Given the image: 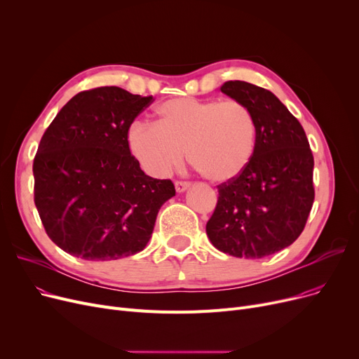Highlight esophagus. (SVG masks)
<instances>
[{
    "label": "esophagus",
    "instance_id": "esophagus-1",
    "mask_svg": "<svg viewBox=\"0 0 359 359\" xmlns=\"http://www.w3.org/2000/svg\"><path fill=\"white\" fill-rule=\"evenodd\" d=\"M175 186H176V191L179 192V194H182V192H184L187 187L191 186V182H183V180H176V183H175Z\"/></svg>",
    "mask_w": 359,
    "mask_h": 359
}]
</instances>
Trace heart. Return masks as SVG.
<instances>
[{
  "instance_id": "obj_1",
  "label": "heart",
  "mask_w": 359,
  "mask_h": 359,
  "mask_svg": "<svg viewBox=\"0 0 359 359\" xmlns=\"http://www.w3.org/2000/svg\"><path fill=\"white\" fill-rule=\"evenodd\" d=\"M158 122H134L128 145L145 172L167 176L187 158L212 183L238 177L250 164L257 138L252 110L238 100L176 97L157 107Z\"/></svg>"
}]
</instances>
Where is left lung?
Segmentation results:
<instances>
[{"label":"left lung","instance_id":"obj_1","mask_svg":"<svg viewBox=\"0 0 359 359\" xmlns=\"http://www.w3.org/2000/svg\"><path fill=\"white\" fill-rule=\"evenodd\" d=\"M221 91L252 110L257 138L248 168L217 186L206 234L219 252L260 259L303 233L314 202V158L303 126L273 93L238 80Z\"/></svg>","mask_w":359,"mask_h":359}]
</instances>
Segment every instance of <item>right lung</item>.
Listing matches in <instances>:
<instances>
[{
  "label": "right lung",
  "mask_w": 359,
  "mask_h": 359,
  "mask_svg": "<svg viewBox=\"0 0 359 359\" xmlns=\"http://www.w3.org/2000/svg\"><path fill=\"white\" fill-rule=\"evenodd\" d=\"M121 87L81 91L45 130L33 160L34 205L49 238L84 260H116L147 246L172 180L147 176L128 129L153 103Z\"/></svg>",
  "instance_id": "right-lung-1"
}]
</instances>
